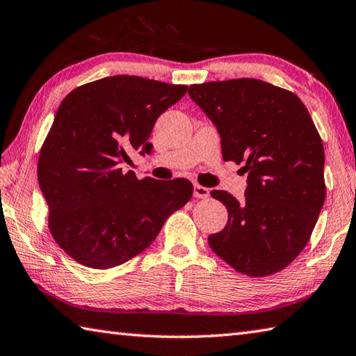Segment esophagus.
Returning a JSON list of instances; mask_svg holds the SVG:
<instances>
[{"label":"esophagus","instance_id":"1","mask_svg":"<svg viewBox=\"0 0 356 356\" xmlns=\"http://www.w3.org/2000/svg\"><path fill=\"white\" fill-rule=\"evenodd\" d=\"M193 195H195V197H197V199H207L210 196V190L207 188V186L196 184L195 190H193Z\"/></svg>","mask_w":356,"mask_h":356}]
</instances>
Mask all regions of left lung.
<instances>
[{"label": "left lung", "instance_id": "left-lung-1", "mask_svg": "<svg viewBox=\"0 0 356 356\" xmlns=\"http://www.w3.org/2000/svg\"><path fill=\"white\" fill-rule=\"evenodd\" d=\"M221 137L222 159L248 172L244 200L213 190L229 211L209 236L211 250L238 273H279L309 240L325 200L324 146L294 93L258 79L190 86Z\"/></svg>", "mask_w": 356, "mask_h": 356}]
</instances>
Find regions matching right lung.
I'll list each match as a JSON object with an SVG mask.
<instances>
[{
  "label": "right lung",
  "instance_id": "1",
  "mask_svg": "<svg viewBox=\"0 0 356 356\" xmlns=\"http://www.w3.org/2000/svg\"><path fill=\"white\" fill-rule=\"evenodd\" d=\"M186 90L121 74L77 87L60 102L37 176L51 235L77 263L95 269L126 263L190 200V180H138L124 170L129 152L152 154L154 124Z\"/></svg>",
  "mask_w": 356,
  "mask_h": 356
}]
</instances>
